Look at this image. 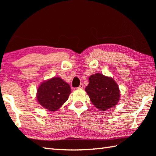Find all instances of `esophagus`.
I'll return each mask as SVG.
<instances>
[{
  "label": "esophagus",
  "mask_w": 156,
  "mask_h": 156,
  "mask_svg": "<svg viewBox=\"0 0 156 156\" xmlns=\"http://www.w3.org/2000/svg\"><path fill=\"white\" fill-rule=\"evenodd\" d=\"M84 86L83 85V84H80V85L79 86V87H78L76 89H82V88H84Z\"/></svg>",
  "instance_id": "1"
}]
</instances>
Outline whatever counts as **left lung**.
Returning <instances> with one entry per match:
<instances>
[{
	"label": "left lung",
	"mask_w": 156,
	"mask_h": 156,
	"mask_svg": "<svg viewBox=\"0 0 156 156\" xmlns=\"http://www.w3.org/2000/svg\"><path fill=\"white\" fill-rule=\"evenodd\" d=\"M85 90L92 104L102 111L115 107L120 98L119 88L116 82L99 73L90 76L89 84Z\"/></svg>",
	"instance_id": "1"
}]
</instances>
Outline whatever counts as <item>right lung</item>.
I'll return each instance as SVG.
<instances>
[{
  "instance_id": "1",
  "label": "right lung",
  "mask_w": 156,
  "mask_h": 156,
  "mask_svg": "<svg viewBox=\"0 0 156 156\" xmlns=\"http://www.w3.org/2000/svg\"><path fill=\"white\" fill-rule=\"evenodd\" d=\"M71 88L59 77L44 82L37 89V99L43 107L50 111H57L68 100Z\"/></svg>"
}]
</instances>
